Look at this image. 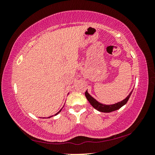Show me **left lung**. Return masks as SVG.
Wrapping results in <instances>:
<instances>
[{
	"label": "left lung",
	"mask_w": 155,
	"mask_h": 155,
	"mask_svg": "<svg viewBox=\"0 0 155 155\" xmlns=\"http://www.w3.org/2000/svg\"><path fill=\"white\" fill-rule=\"evenodd\" d=\"M133 90L130 91V94L127 96V98H124L123 101L113 104H104L103 103H101L98 101H96L94 97L91 96L90 94L88 93L87 90L85 91V95L86 96V98H87V101H89V103L91 104V105L92 106L94 109H96V110H98V111H101V112L110 113V112L114 111L115 110L120 109L122 106H124V104H127L128 99H129L130 96L131 95V94L133 92Z\"/></svg>",
	"instance_id": "obj_1"
}]
</instances>
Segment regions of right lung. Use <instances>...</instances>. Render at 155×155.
<instances>
[{"instance_id":"1","label":"right lung","mask_w":155,"mask_h":155,"mask_svg":"<svg viewBox=\"0 0 155 155\" xmlns=\"http://www.w3.org/2000/svg\"><path fill=\"white\" fill-rule=\"evenodd\" d=\"M68 94H69V93H68ZM62 109H63V107H62V108H61V109H60V110H59V111L58 112H57V114H54V115H57V114H59V113H60V112H61V110H62ZM52 116H53V115H51V116H50V117H47V118H50V117H52ZM45 118H46V117H45Z\"/></svg>"}]
</instances>
